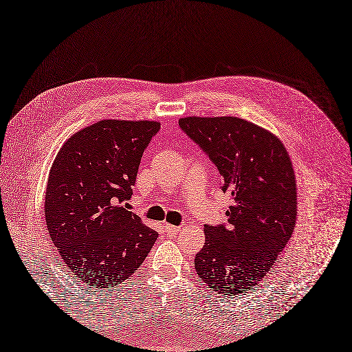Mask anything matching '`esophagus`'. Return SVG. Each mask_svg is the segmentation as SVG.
Wrapping results in <instances>:
<instances>
[{
  "mask_svg": "<svg viewBox=\"0 0 352 352\" xmlns=\"http://www.w3.org/2000/svg\"><path fill=\"white\" fill-rule=\"evenodd\" d=\"M163 227H164V230H166V233H167L168 236H176V234H179V232H180V227H177V226H170V224H164Z\"/></svg>",
  "mask_w": 352,
  "mask_h": 352,
  "instance_id": "34e87169",
  "label": "esophagus"
}]
</instances>
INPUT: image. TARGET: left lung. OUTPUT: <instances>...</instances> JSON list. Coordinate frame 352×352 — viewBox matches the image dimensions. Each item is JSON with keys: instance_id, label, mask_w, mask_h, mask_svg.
I'll return each instance as SVG.
<instances>
[{"instance_id": "1", "label": "left lung", "mask_w": 352, "mask_h": 352, "mask_svg": "<svg viewBox=\"0 0 352 352\" xmlns=\"http://www.w3.org/2000/svg\"><path fill=\"white\" fill-rule=\"evenodd\" d=\"M180 129L217 167L232 205L227 223L205 226L195 270L212 292L239 296L258 288L293 234L297 188L284 145L234 116L182 118Z\"/></svg>"}]
</instances>
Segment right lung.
I'll return each mask as SVG.
<instances>
[{"label": "right lung", "mask_w": 352, "mask_h": 352, "mask_svg": "<svg viewBox=\"0 0 352 352\" xmlns=\"http://www.w3.org/2000/svg\"><path fill=\"white\" fill-rule=\"evenodd\" d=\"M154 120H100L65 141L45 197L47 233L68 270L87 285L112 289L134 274L157 232L128 211Z\"/></svg>", "instance_id": "1"}]
</instances>
